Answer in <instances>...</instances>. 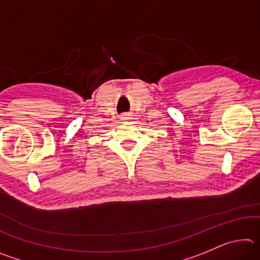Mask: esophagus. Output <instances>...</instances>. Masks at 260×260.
Listing matches in <instances>:
<instances>
[{
    "label": "esophagus",
    "mask_w": 260,
    "mask_h": 260,
    "mask_svg": "<svg viewBox=\"0 0 260 260\" xmlns=\"http://www.w3.org/2000/svg\"><path fill=\"white\" fill-rule=\"evenodd\" d=\"M121 119L122 120H128L129 119V117H128V114H122V116H121Z\"/></svg>",
    "instance_id": "obj_1"
}]
</instances>
